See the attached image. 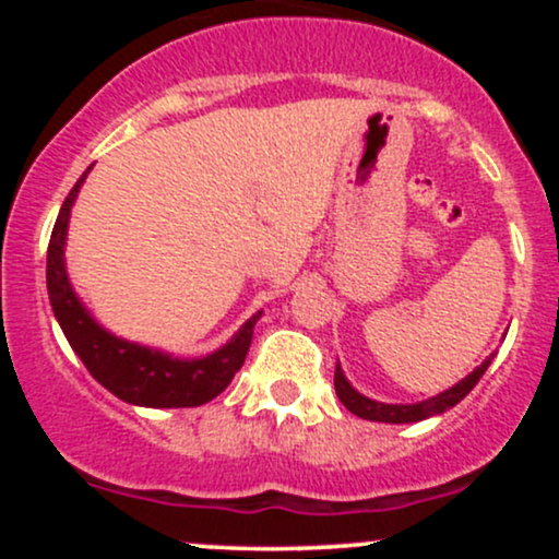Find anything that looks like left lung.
<instances>
[{
	"instance_id": "obj_1",
	"label": "left lung",
	"mask_w": 559,
	"mask_h": 559,
	"mask_svg": "<svg viewBox=\"0 0 559 559\" xmlns=\"http://www.w3.org/2000/svg\"><path fill=\"white\" fill-rule=\"evenodd\" d=\"M491 360H493V355L486 357V360L480 362L471 376H465L463 381L454 383L452 389L441 391V394L428 396V400L415 402V404H386V402L368 400V396L360 394V391L346 381L342 365H336L333 386H336V394H338V400H342L344 407L349 409V413H355L357 418L376 420V423H418V420L433 418V415L447 413L449 407H454L460 400H465V396L473 391V386L480 381V376L486 373V368H489Z\"/></svg>"
}]
</instances>
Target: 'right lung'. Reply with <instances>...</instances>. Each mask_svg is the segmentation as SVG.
Here are the masks:
<instances>
[{
    "label": "right lung",
    "mask_w": 559,
    "mask_h": 559,
    "mask_svg": "<svg viewBox=\"0 0 559 559\" xmlns=\"http://www.w3.org/2000/svg\"><path fill=\"white\" fill-rule=\"evenodd\" d=\"M88 170L75 181L66 202H62L47 249V292L68 344L86 365L88 373L128 404H139V407H199V404L215 400L234 381V376L247 360L254 323L260 320L262 310L254 312L234 333L228 344H223L213 355L197 357V360H181L168 352L126 342V338L112 336L110 331L102 329L92 318V312L83 307L79 294L73 292L66 271L70 207H73Z\"/></svg>",
    "instance_id": "right-lung-1"
}]
</instances>
